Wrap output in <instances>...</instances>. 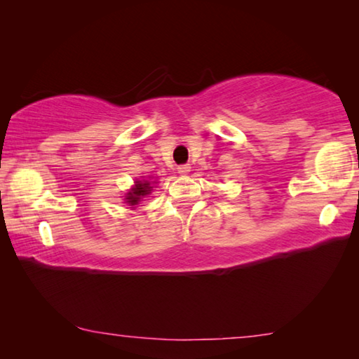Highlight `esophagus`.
Masks as SVG:
<instances>
[{"instance_id":"1","label":"esophagus","mask_w":359,"mask_h":359,"mask_svg":"<svg viewBox=\"0 0 359 359\" xmlns=\"http://www.w3.org/2000/svg\"><path fill=\"white\" fill-rule=\"evenodd\" d=\"M190 169H191L190 165H182V166L177 168V171H179L180 175H187L188 172H190Z\"/></svg>"}]
</instances>
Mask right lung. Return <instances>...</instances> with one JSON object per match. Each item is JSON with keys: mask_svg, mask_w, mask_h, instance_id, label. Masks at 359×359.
<instances>
[{"mask_svg": "<svg viewBox=\"0 0 359 359\" xmlns=\"http://www.w3.org/2000/svg\"><path fill=\"white\" fill-rule=\"evenodd\" d=\"M150 190H151L150 182H136V187L128 193L126 201H128L130 205H136L139 201H141V198H144L145 194H149Z\"/></svg>", "mask_w": 359, "mask_h": 359, "instance_id": "1", "label": "right lung"}]
</instances>
